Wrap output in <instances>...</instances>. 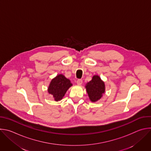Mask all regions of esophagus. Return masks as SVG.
I'll return each instance as SVG.
<instances>
[{"mask_svg": "<svg viewBox=\"0 0 151 151\" xmlns=\"http://www.w3.org/2000/svg\"><path fill=\"white\" fill-rule=\"evenodd\" d=\"M76 83H77L78 85H81L82 83V79H78V80H77Z\"/></svg>", "mask_w": 151, "mask_h": 151, "instance_id": "obj_1", "label": "esophagus"}]
</instances>
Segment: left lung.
I'll return each mask as SVG.
<instances>
[{"label": "left lung", "mask_w": 151, "mask_h": 151, "mask_svg": "<svg viewBox=\"0 0 151 151\" xmlns=\"http://www.w3.org/2000/svg\"><path fill=\"white\" fill-rule=\"evenodd\" d=\"M91 102L99 100L105 93V84L99 75H94L92 79L85 86Z\"/></svg>", "instance_id": "obj_1"}]
</instances>
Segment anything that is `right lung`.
I'll list each match as a JSON object with an SVG mask.
<instances>
[{"instance_id": "right-lung-1", "label": "right lung", "mask_w": 151, "mask_h": 151, "mask_svg": "<svg viewBox=\"0 0 151 151\" xmlns=\"http://www.w3.org/2000/svg\"><path fill=\"white\" fill-rule=\"evenodd\" d=\"M72 86V83L69 79L62 74H58L50 82L48 92L52 96L55 101H58L63 98L68 89Z\"/></svg>"}]
</instances>
